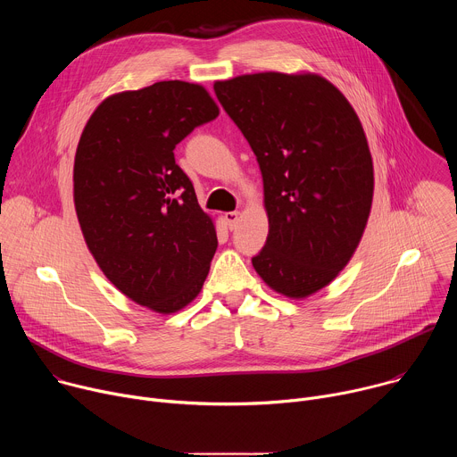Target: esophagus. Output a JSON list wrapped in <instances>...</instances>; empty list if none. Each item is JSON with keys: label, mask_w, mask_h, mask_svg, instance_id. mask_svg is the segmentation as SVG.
I'll return each mask as SVG.
<instances>
[{"label": "esophagus", "mask_w": 457, "mask_h": 457, "mask_svg": "<svg viewBox=\"0 0 457 457\" xmlns=\"http://www.w3.org/2000/svg\"><path fill=\"white\" fill-rule=\"evenodd\" d=\"M238 217H240V213H238V212H229V213H226V215H224V219H226V222H228L229 229H233V228L237 226Z\"/></svg>", "instance_id": "34e87169"}]
</instances>
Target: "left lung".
<instances>
[{"instance_id":"obj_1","label":"left lung","mask_w":457,"mask_h":457,"mask_svg":"<svg viewBox=\"0 0 457 457\" xmlns=\"http://www.w3.org/2000/svg\"><path fill=\"white\" fill-rule=\"evenodd\" d=\"M215 94L256 155L270 235L253 258L264 282L303 298L351 260L372 204V159L344 94L320 76L264 72Z\"/></svg>"}]
</instances>
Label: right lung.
<instances>
[{
    "label": "right lung",
    "instance_id": "right-lung-1",
    "mask_svg": "<svg viewBox=\"0 0 457 457\" xmlns=\"http://www.w3.org/2000/svg\"><path fill=\"white\" fill-rule=\"evenodd\" d=\"M219 115L210 94L161 81L104 99L74 162V203L87 245L128 298L168 314L199 295L217 251L175 146Z\"/></svg>",
    "mask_w": 457,
    "mask_h": 457
}]
</instances>
